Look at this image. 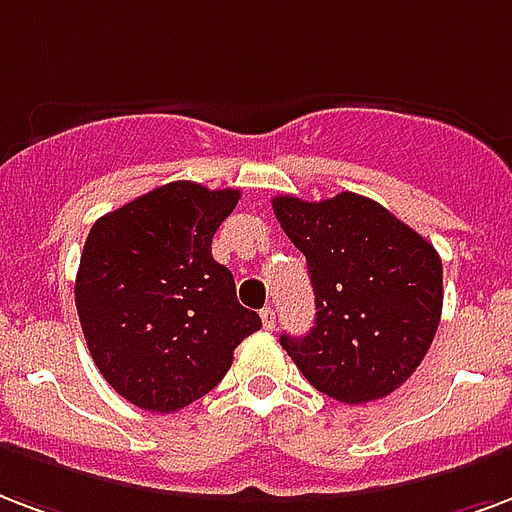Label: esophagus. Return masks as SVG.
I'll list each match as a JSON object with an SVG mask.
<instances>
[{
    "mask_svg": "<svg viewBox=\"0 0 512 512\" xmlns=\"http://www.w3.org/2000/svg\"><path fill=\"white\" fill-rule=\"evenodd\" d=\"M260 317H263L265 330H273V327H276V311H273L271 306L263 308V311H260Z\"/></svg>",
    "mask_w": 512,
    "mask_h": 512,
    "instance_id": "1",
    "label": "esophagus"
}]
</instances>
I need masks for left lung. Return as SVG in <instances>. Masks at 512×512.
I'll return each instance as SVG.
<instances>
[{
	"instance_id": "obj_1",
	"label": "left lung",
	"mask_w": 512,
	"mask_h": 512,
	"mask_svg": "<svg viewBox=\"0 0 512 512\" xmlns=\"http://www.w3.org/2000/svg\"><path fill=\"white\" fill-rule=\"evenodd\" d=\"M273 214L306 255L317 319L284 351L322 395L360 405L403 386L443 311V263L424 236L376 201L276 195Z\"/></svg>"
}]
</instances>
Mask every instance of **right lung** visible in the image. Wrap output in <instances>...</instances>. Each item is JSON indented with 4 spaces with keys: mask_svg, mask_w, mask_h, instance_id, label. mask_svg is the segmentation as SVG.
<instances>
[{
    "mask_svg": "<svg viewBox=\"0 0 512 512\" xmlns=\"http://www.w3.org/2000/svg\"><path fill=\"white\" fill-rule=\"evenodd\" d=\"M239 195L169 182L93 222L74 303L96 368L136 408L174 413L212 392L263 327L212 257Z\"/></svg>",
    "mask_w": 512,
    "mask_h": 512,
    "instance_id": "1",
    "label": "right lung"
}]
</instances>
